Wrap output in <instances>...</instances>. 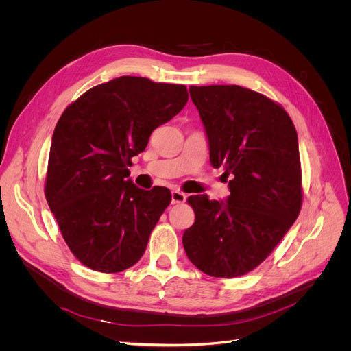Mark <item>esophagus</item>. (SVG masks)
<instances>
[{
    "label": "esophagus",
    "mask_w": 351,
    "mask_h": 351,
    "mask_svg": "<svg viewBox=\"0 0 351 351\" xmlns=\"http://www.w3.org/2000/svg\"><path fill=\"white\" fill-rule=\"evenodd\" d=\"M186 200V195L180 191H172V204H183Z\"/></svg>",
    "instance_id": "34e87169"
}]
</instances>
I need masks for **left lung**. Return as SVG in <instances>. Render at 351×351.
<instances>
[{"label": "left lung", "instance_id": "8db88e82", "mask_svg": "<svg viewBox=\"0 0 351 351\" xmlns=\"http://www.w3.org/2000/svg\"><path fill=\"white\" fill-rule=\"evenodd\" d=\"M209 139L210 163L230 178L226 202L193 195L195 223L183 233L189 261L213 278L259 266L298 219L302 166L298 132L285 108L239 85L191 86Z\"/></svg>", "mask_w": 351, "mask_h": 351}]
</instances>
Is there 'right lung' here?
Segmentation results:
<instances>
[{"label":"right lung","instance_id":"1","mask_svg":"<svg viewBox=\"0 0 351 351\" xmlns=\"http://www.w3.org/2000/svg\"><path fill=\"white\" fill-rule=\"evenodd\" d=\"M188 98L185 85L119 77L88 89L62 112L44 192L65 243L86 267L118 273L145 253L172 196L168 188L134 185L128 166Z\"/></svg>","mask_w":351,"mask_h":351}]
</instances>
